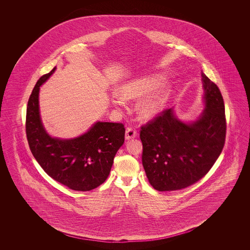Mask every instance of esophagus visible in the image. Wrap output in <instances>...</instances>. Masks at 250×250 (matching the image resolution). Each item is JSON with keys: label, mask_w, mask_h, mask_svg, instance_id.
Segmentation results:
<instances>
[{"label": "esophagus", "mask_w": 250, "mask_h": 250, "mask_svg": "<svg viewBox=\"0 0 250 250\" xmlns=\"http://www.w3.org/2000/svg\"><path fill=\"white\" fill-rule=\"evenodd\" d=\"M136 137H137V131L131 127H128L125 131V139L130 140V139H134Z\"/></svg>", "instance_id": "1"}]
</instances>
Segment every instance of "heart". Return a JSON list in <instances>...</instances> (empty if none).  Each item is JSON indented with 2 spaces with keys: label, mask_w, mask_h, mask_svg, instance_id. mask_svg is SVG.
Instances as JSON below:
<instances>
[{
  "label": "heart",
  "mask_w": 250,
  "mask_h": 250,
  "mask_svg": "<svg viewBox=\"0 0 250 250\" xmlns=\"http://www.w3.org/2000/svg\"><path fill=\"white\" fill-rule=\"evenodd\" d=\"M159 83L158 78H142L134 80L120 87L119 95L125 100H139L137 110L145 120H151L162 110L169 95V86L167 83ZM112 103L116 107H124V101L114 97Z\"/></svg>",
  "instance_id": "1"
}]
</instances>
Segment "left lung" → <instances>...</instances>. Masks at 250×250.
Here are the masks:
<instances>
[{
	"label": "left lung",
	"instance_id": "obj_1",
	"mask_svg": "<svg viewBox=\"0 0 250 250\" xmlns=\"http://www.w3.org/2000/svg\"><path fill=\"white\" fill-rule=\"evenodd\" d=\"M205 107L198 119L179 120L172 108L142 126L143 165L151 186L158 191L179 190L202 179L224 147L225 107L221 93L202 74Z\"/></svg>",
	"mask_w": 250,
	"mask_h": 250
}]
</instances>
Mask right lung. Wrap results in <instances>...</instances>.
<instances>
[{"instance_id": "add662e5", "label": "right lung", "mask_w": 250, "mask_h": 250, "mask_svg": "<svg viewBox=\"0 0 250 250\" xmlns=\"http://www.w3.org/2000/svg\"><path fill=\"white\" fill-rule=\"evenodd\" d=\"M55 69L38 80L30 95L26 112L28 143L48 176L73 190H92L107 180L114 156L125 142V129L120 123L96 122L74 139L50 137L41 121L38 96L40 86Z\"/></svg>"}]
</instances>
